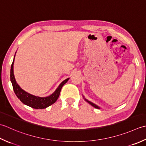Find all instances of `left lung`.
I'll return each mask as SVG.
<instances>
[{
	"label": "left lung",
	"instance_id": "1",
	"mask_svg": "<svg viewBox=\"0 0 146 146\" xmlns=\"http://www.w3.org/2000/svg\"><path fill=\"white\" fill-rule=\"evenodd\" d=\"M85 100L86 101V102H88L89 103H90L91 105H92V106H94V108H99V107H98V106H96V105H94V103H91V102H89V101H88L87 100H86V99H85Z\"/></svg>",
	"mask_w": 146,
	"mask_h": 146
}]
</instances>
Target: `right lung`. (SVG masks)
<instances>
[{
	"mask_svg": "<svg viewBox=\"0 0 146 146\" xmlns=\"http://www.w3.org/2000/svg\"><path fill=\"white\" fill-rule=\"evenodd\" d=\"M14 60L13 64L11 65V81L13 84V88L15 94L20 100L21 102L26 105L31 107L35 109H44L46 108V107L52 105V104L54 103L60 95L61 89L65 83H66L69 78L64 80L63 82H62L61 84L59 85L58 88L56 89V91L52 94L49 96L41 98L38 96H33V95L26 93V91L23 90L21 88L19 87V86L17 84V82L15 80L14 72H13V65Z\"/></svg>",
	"mask_w": 146,
	"mask_h": 146,
	"instance_id": "obj_1",
	"label": "right lung"
}]
</instances>
